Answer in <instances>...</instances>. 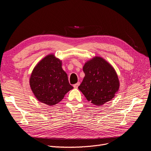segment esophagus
I'll list each match as a JSON object with an SVG mask.
<instances>
[{"label":"esophagus","mask_w":151,"mask_h":151,"mask_svg":"<svg viewBox=\"0 0 151 151\" xmlns=\"http://www.w3.org/2000/svg\"><path fill=\"white\" fill-rule=\"evenodd\" d=\"M80 82H78L77 83H76L75 84H74V85H73L74 88H75V89H77V88H78V86H80Z\"/></svg>","instance_id":"obj_1"}]
</instances>
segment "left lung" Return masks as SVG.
Returning a JSON list of instances; mask_svg holds the SVG:
<instances>
[{
  "label": "left lung",
  "mask_w": 151,
  "mask_h": 151,
  "mask_svg": "<svg viewBox=\"0 0 151 151\" xmlns=\"http://www.w3.org/2000/svg\"><path fill=\"white\" fill-rule=\"evenodd\" d=\"M85 76L78 87L88 101L100 106L111 100L119 88V81L114 68L101 57L85 63Z\"/></svg>",
  "instance_id": "left-lung-1"
}]
</instances>
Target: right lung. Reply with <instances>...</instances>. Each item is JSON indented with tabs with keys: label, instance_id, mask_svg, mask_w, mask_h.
Returning <instances> with one entry per match:
<instances>
[{
	"label": "right lung",
	"instance_id": "right-lung-1",
	"mask_svg": "<svg viewBox=\"0 0 151 151\" xmlns=\"http://www.w3.org/2000/svg\"><path fill=\"white\" fill-rule=\"evenodd\" d=\"M29 83L37 99L49 106L58 104L73 88L62 68V61L52 54L37 63L32 72Z\"/></svg>",
	"mask_w": 151,
	"mask_h": 151
}]
</instances>
